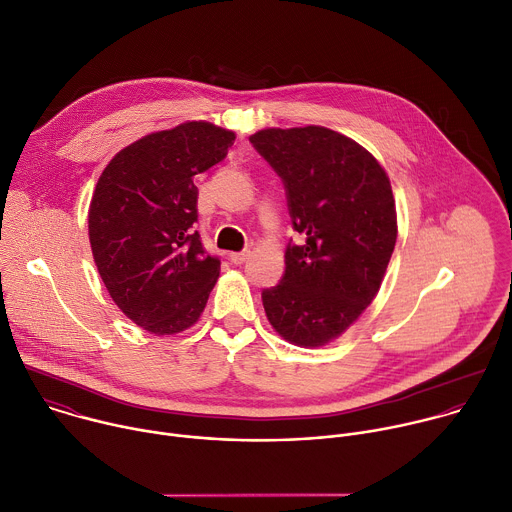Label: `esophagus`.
<instances>
[{
  "label": "esophagus",
  "instance_id": "1",
  "mask_svg": "<svg viewBox=\"0 0 512 512\" xmlns=\"http://www.w3.org/2000/svg\"><path fill=\"white\" fill-rule=\"evenodd\" d=\"M249 257H251V251H241V253H231V255H229V259H231L235 265L245 263Z\"/></svg>",
  "mask_w": 512,
  "mask_h": 512
}]
</instances>
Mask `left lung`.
Returning <instances> with one entry per match:
<instances>
[{
	"mask_svg": "<svg viewBox=\"0 0 512 512\" xmlns=\"http://www.w3.org/2000/svg\"><path fill=\"white\" fill-rule=\"evenodd\" d=\"M255 150L281 176L304 245L285 249V273L263 291L273 330L318 348L352 326L379 294L397 241L389 176L354 139L322 125L267 127Z\"/></svg>",
	"mask_w": 512,
	"mask_h": 512,
	"instance_id": "left-lung-1",
	"label": "left lung"
}]
</instances>
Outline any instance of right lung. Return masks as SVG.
<instances>
[{
  "label": "right lung",
  "mask_w": 512,
  "mask_h": 512,
  "mask_svg": "<svg viewBox=\"0 0 512 512\" xmlns=\"http://www.w3.org/2000/svg\"><path fill=\"white\" fill-rule=\"evenodd\" d=\"M235 131L184 121L117 152L97 180L89 241L117 308L156 336L188 330L206 308L221 261L206 255L194 176L225 160Z\"/></svg>",
  "instance_id": "add662e5"
}]
</instances>
